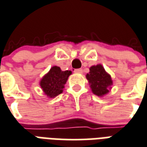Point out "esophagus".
I'll use <instances>...</instances> for the list:
<instances>
[{"label": "esophagus", "mask_w": 147, "mask_h": 147, "mask_svg": "<svg viewBox=\"0 0 147 147\" xmlns=\"http://www.w3.org/2000/svg\"><path fill=\"white\" fill-rule=\"evenodd\" d=\"M74 72H75V73H78V74H82V69H75V70H74Z\"/></svg>", "instance_id": "1"}]
</instances>
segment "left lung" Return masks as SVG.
Listing matches in <instances>:
<instances>
[{"label": "left lung", "mask_w": 147, "mask_h": 147, "mask_svg": "<svg viewBox=\"0 0 147 147\" xmlns=\"http://www.w3.org/2000/svg\"><path fill=\"white\" fill-rule=\"evenodd\" d=\"M86 77L92 93L99 97L107 95L113 84L111 76L101 64L90 67L89 72L86 74Z\"/></svg>", "instance_id": "1"}]
</instances>
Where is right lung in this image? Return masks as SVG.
I'll return each mask as SVG.
<instances>
[{
  "mask_svg": "<svg viewBox=\"0 0 147 147\" xmlns=\"http://www.w3.org/2000/svg\"><path fill=\"white\" fill-rule=\"evenodd\" d=\"M70 75H71V71H61L59 66L51 67L49 72L41 78L39 82L45 95L52 98L62 93L65 85Z\"/></svg>",
  "mask_w": 147,
  "mask_h": 147,
  "instance_id": "add662e5",
  "label": "right lung"
}]
</instances>
